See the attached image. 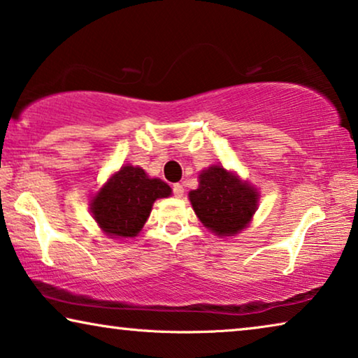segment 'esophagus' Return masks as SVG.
Returning <instances> with one entry per match:
<instances>
[{
    "instance_id": "obj_1",
    "label": "esophagus",
    "mask_w": 358,
    "mask_h": 358,
    "mask_svg": "<svg viewBox=\"0 0 358 358\" xmlns=\"http://www.w3.org/2000/svg\"><path fill=\"white\" fill-rule=\"evenodd\" d=\"M172 189H173V194H175V196H177V197H183V193H185L183 185H181V183H175V185L172 186Z\"/></svg>"
}]
</instances>
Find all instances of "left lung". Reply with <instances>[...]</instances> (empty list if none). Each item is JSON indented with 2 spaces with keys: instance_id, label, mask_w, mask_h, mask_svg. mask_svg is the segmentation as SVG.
Listing matches in <instances>:
<instances>
[{
  "instance_id": "1",
  "label": "left lung",
  "mask_w": 358,
  "mask_h": 358,
  "mask_svg": "<svg viewBox=\"0 0 358 358\" xmlns=\"http://www.w3.org/2000/svg\"><path fill=\"white\" fill-rule=\"evenodd\" d=\"M189 201L204 227L218 236H233L252 218L259 194L234 173L213 165L199 175V188L191 191Z\"/></svg>"
}]
</instances>
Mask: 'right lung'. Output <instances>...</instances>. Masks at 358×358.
<instances>
[{"label":"right lung","mask_w":358,"mask_h":358,"mask_svg":"<svg viewBox=\"0 0 358 358\" xmlns=\"http://www.w3.org/2000/svg\"><path fill=\"white\" fill-rule=\"evenodd\" d=\"M170 193L162 180L148 178L143 169L125 165L96 194L92 212L110 238H133L146 223L154 201Z\"/></svg>","instance_id":"right-lung-1"}]
</instances>
